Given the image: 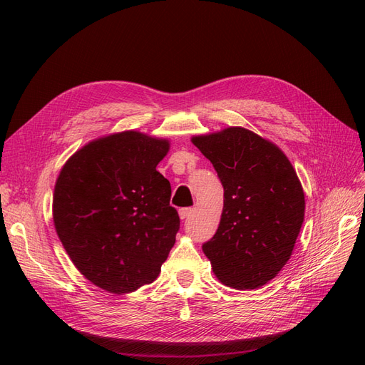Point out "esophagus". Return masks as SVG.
<instances>
[{"label":"esophagus","mask_w":365,"mask_h":365,"mask_svg":"<svg viewBox=\"0 0 365 365\" xmlns=\"http://www.w3.org/2000/svg\"><path fill=\"white\" fill-rule=\"evenodd\" d=\"M192 213H194V208H190V207H186V208H180V210H179L180 219H187Z\"/></svg>","instance_id":"34e87169"}]
</instances>
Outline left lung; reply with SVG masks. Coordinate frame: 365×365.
<instances>
[{
    "instance_id": "8db88e82",
    "label": "left lung",
    "mask_w": 365,
    "mask_h": 365,
    "mask_svg": "<svg viewBox=\"0 0 365 365\" xmlns=\"http://www.w3.org/2000/svg\"><path fill=\"white\" fill-rule=\"evenodd\" d=\"M223 185V212L202 252L220 282L253 290L289 262L304 219V194L284 152L242 127L192 138Z\"/></svg>"
}]
</instances>
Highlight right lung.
I'll return each instance as SVG.
<instances>
[{
  "label": "right lung",
  "mask_w": 365,
  "mask_h": 365,
  "mask_svg": "<svg viewBox=\"0 0 365 365\" xmlns=\"http://www.w3.org/2000/svg\"><path fill=\"white\" fill-rule=\"evenodd\" d=\"M170 143L139 131L93 140L63 165L53 220L75 267L115 294L136 292L160 275L180 219L170 182L157 171Z\"/></svg>",
  "instance_id": "1"
}]
</instances>
